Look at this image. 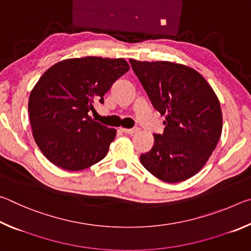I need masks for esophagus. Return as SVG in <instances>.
<instances>
[{"instance_id": "esophagus-1", "label": "esophagus", "mask_w": 251, "mask_h": 251, "mask_svg": "<svg viewBox=\"0 0 251 251\" xmlns=\"http://www.w3.org/2000/svg\"><path fill=\"white\" fill-rule=\"evenodd\" d=\"M122 131L125 134H134L137 131V128H122Z\"/></svg>"}]
</instances>
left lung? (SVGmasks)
<instances>
[{"mask_svg": "<svg viewBox=\"0 0 251 251\" xmlns=\"http://www.w3.org/2000/svg\"><path fill=\"white\" fill-rule=\"evenodd\" d=\"M135 75L156 110L166 115L163 134H154V146L141 155L151 175L179 182L207 163L222 135L219 100L197 71L172 62L129 59Z\"/></svg>", "mask_w": 251, "mask_h": 251, "instance_id": "obj_1", "label": "left lung"}]
</instances>
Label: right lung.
Listing matches in <instances>:
<instances>
[{
  "label": "right lung",
  "mask_w": 251,
  "mask_h": 251,
  "mask_svg": "<svg viewBox=\"0 0 251 251\" xmlns=\"http://www.w3.org/2000/svg\"><path fill=\"white\" fill-rule=\"evenodd\" d=\"M128 70L123 58L87 56L58 62L42 75L29 95L28 113L36 145L50 163L80 171L107 155L116 130L88 113Z\"/></svg>",
  "instance_id": "1"
}]
</instances>
